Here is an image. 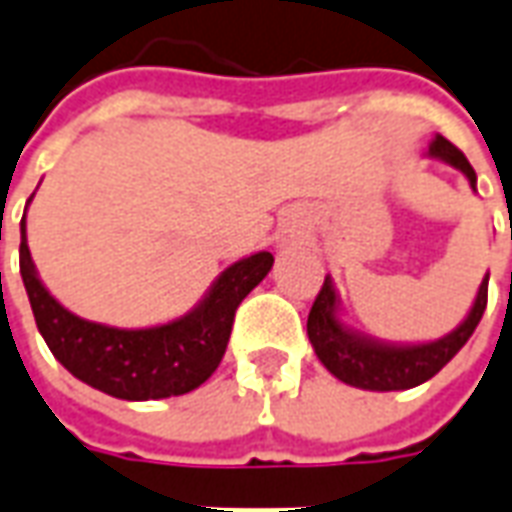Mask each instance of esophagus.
I'll return each mask as SVG.
<instances>
[{
    "mask_svg": "<svg viewBox=\"0 0 512 512\" xmlns=\"http://www.w3.org/2000/svg\"><path fill=\"white\" fill-rule=\"evenodd\" d=\"M285 244H288V238H282V244H279V246H285Z\"/></svg>",
    "mask_w": 512,
    "mask_h": 512,
    "instance_id": "obj_1",
    "label": "esophagus"
}]
</instances>
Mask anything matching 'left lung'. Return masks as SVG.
Listing matches in <instances>:
<instances>
[{
  "mask_svg": "<svg viewBox=\"0 0 512 512\" xmlns=\"http://www.w3.org/2000/svg\"><path fill=\"white\" fill-rule=\"evenodd\" d=\"M428 156L461 169L469 186L477 191V175H474L472 164L444 136H433V142L428 145ZM485 304H488V274L480 282L469 315L450 334L430 340V343H386V340H376V337L362 334L359 329H351L348 323H343L340 296L334 290L332 277H326L318 299L312 304L310 318H307V337H310L323 367L334 378H340L343 384L370 389V392H397V389L425 384L428 378L436 376L472 337L477 323L483 318Z\"/></svg>",
  "mask_w": 512,
  "mask_h": 512,
  "instance_id": "obj_1",
  "label": "left lung"
}]
</instances>
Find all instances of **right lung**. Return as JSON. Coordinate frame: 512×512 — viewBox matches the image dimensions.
<instances>
[{"instance_id": "obj_1", "label": "right lung", "mask_w": 512, "mask_h": 512, "mask_svg": "<svg viewBox=\"0 0 512 512\" xmlns=\"http://www.w3.org/2000/svg\"><path fill=\"white\" fill-rule=\"evenodd\" d=\"M18 266L38 332L71 376L120 400H161L186 395L213 376L222 362L238 304L266 279L271 252L235 260L213 279L202 301L175 321L147 329H117L65 310L40 282L21 219Z\"/></svg>"}]
</instances>
